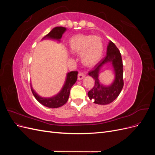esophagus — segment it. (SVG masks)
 <instances>
[{"label": "esophagus", "instance_id": "34e87169", "mask_svg": "<svg viewBox=\"0 0 155 155\" xmlns=\"http://www.w3.org/2000/svg\"><path fill=\"white\" fill-rule=\"evenodd\" d=\"M84 78H85V74L82 72H79L78 74V79L79 80H81Z\"/></svg>", "mask_w": 155, "mask_h": 155}]
</instances>
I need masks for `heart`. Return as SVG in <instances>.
<instances>
[{"instance_id":"heart-1","label":"heart","mask_w":155,"mask_h":155,"mask_svg":"<svg viewBox=\"0 0 155 155\" xmlns=\"http://www.w3.org/2000/svg\"><path fill=\"white\" fill-rule=\"evenodd\" d=\"M69 48L73 54H80L81 63L91 67L100 60L104 52V44L100 37L79 34L69 40Z\"/></svg>"}]
</instances>
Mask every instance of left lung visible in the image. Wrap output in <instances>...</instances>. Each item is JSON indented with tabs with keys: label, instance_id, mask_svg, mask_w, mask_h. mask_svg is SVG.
I'll return each instance as SVG.
<instances>
[{
	"label": "left lung",
	"instance_id": "left-lung-1",
	"mask_svg": "<svg viewBox=\"0 0 155 155\" xmlns=\"http://www.w3.org/2000/svg\"><path fill=\"white\" fill-rule=\"evenodd\" d=\"M108 62L112 64L115 79L111 85L105 86L99 81V74L101 67ZM123 73V62L121 54L114 43L110 41L107 46L106 56L88 73L89 76L95 80L94 86L88 92L90 100L99 105H107L115 100L124 87Z\"/></svg>",
	"mask_w": 155,
	"mask_h": 155
}]
</instances>
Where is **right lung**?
<instances>
[{"mask_svg":"<svg viewBox=\"0 0 155 155\" xmlns=\"http://www.w3.org/2000/svg\"><path fill=\"white\" fill-rule=\"evenodd\" d=\"M67 30V28L64 27L57 26L51 30L50 33L44 37L43 39H54L60 41L61 39L63 34L64 31ZM78 79V72L77 71H72L68 72L67 74L66 80H65L64 85L61 91L57 95L52 96L51 97H43L37 94L35 91L32 88L31 85V90L34 94L35 99L38 101L40 104L43 105L49 108H58L64 105L67 102L70 91L74 84L76 82Z\"/></svg>","mask_w":155,"mask_h":155,"instance_id":"1","label":"right lung"}]
</instances>
